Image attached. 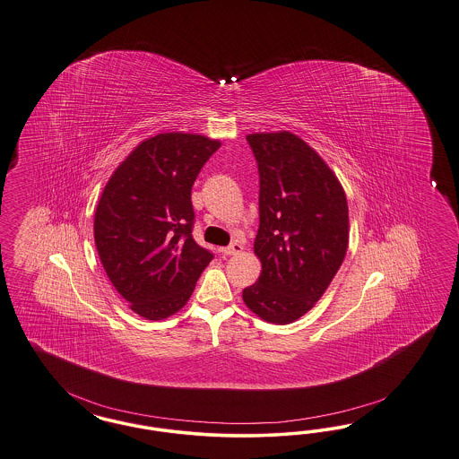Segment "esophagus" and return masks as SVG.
I'll list each match as a JSON object with an SVG mask.
<instances>
[{"label":"esophagus","mask_w":459,"mask_h":459,"mask_svg":"<svg viewBox=\"0 0 459 459\" xmlns=\"http://www.w3.org/2000/svg\"><path fill=\"white\" fill-rule=\"evenodd\" d=\"M242 251H244V246H242L240 242H234V244H230L229 247H221V254H223L225 257L238 255V254L242 253Z\"/></svg>","instance_id":"34e87169"}]
</instances>
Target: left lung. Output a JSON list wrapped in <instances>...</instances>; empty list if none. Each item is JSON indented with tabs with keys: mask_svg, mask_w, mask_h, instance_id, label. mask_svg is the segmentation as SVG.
I'll return each mask as SVG.
<instances>
[{
	"mask_svg": "<svg viewBox=\"0 0 459 459\" xmlns=\"http://www.w3.org/2000/svg\"><path fill=\"white\" fill-rule=\"evenodd\" d=\"M247 143L259 168L257 283L244 288L246 307L285 325L316 307L349 246L346 191L329 164L293 132H255Z\"/></svg>",
	"mask_w": 459,
	"mask_h": 459,
	"instance_id": "obj_1",
	"label": "left lung"
}]
</instances>
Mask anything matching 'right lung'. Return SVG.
<instances>
[{
  "label": "right lung",
  "instance_id": "obj_1",
  "mask_svg": "<svg viewBox=\"0 0 459 459\" xmlns=\"http://www.w3.org/2000/svg\"><path fill=\"white\" fill-rule=\"evenodd\" d=\"M221 145L190 132L149 137L118 164L100 196L98 255L111 285L145 320L179 312L213 257L191 238V188Z\"/></svg>",
  "mask_w": 459,
  "mask_h": 459
}]
</instances>
